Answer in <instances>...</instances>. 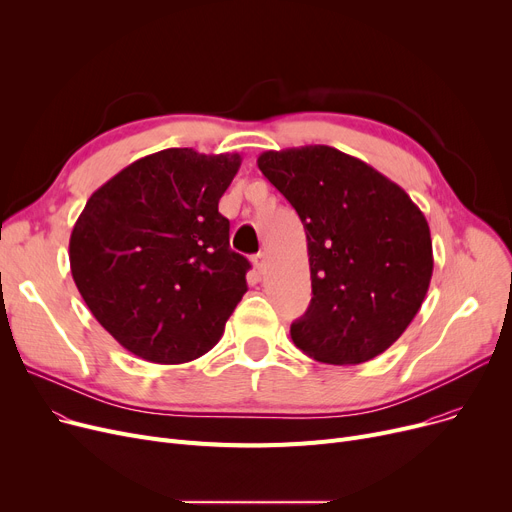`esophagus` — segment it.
I'll return each mask as SVG.
<instances>
[{
	"label": "esophagus",
	"instance_id": "1",
	"mask_svg": "<svg viewBox=\"0 0 512 512\" xmlns=\"http://www.w3.org/2000/svg\"><path fill=\"white\" fill-rule=\"evenodd\" d=\"M253 263H255L259 274H265V272H267V253H265V251H263V253H257V255L253 257Z\"/></svg>",
	"mask_w": 512,
	"mask_h": 512
}]
</instances>
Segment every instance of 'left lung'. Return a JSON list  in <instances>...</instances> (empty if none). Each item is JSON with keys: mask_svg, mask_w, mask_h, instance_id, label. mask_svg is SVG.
<instances>
[{"mask_svg": "<svg viewBox=\"0 0 512 512\" xmlns=\"http://www.w3.org/2000/svg\"><path fill=\"white\" fill-rule=\"evenodd\" d=\"M257 166L307 234L313 299L290 326L292 342L330 365L382 355L409 328L432 280L425 215L398 184L328 145L265 151Z\"/></svg>", "mask_w": 512, "mask_h": 512, "instance_id": "1", "label": "left lung"}]
</instances>
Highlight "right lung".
<instances>
[{
	"label": "right lung",
	"instance_id": "obj_1",
	"mask_svg": "<svg viewBox=\"0 0 512 512\" xmlns=\"http://www.w3.org/2000/svg\"><path fill=\"white\" fill-rule=\"evenodd\" d=\"M238 168V153L157 151L99 186L78 215L74 284L128 353L178 365L220 342L251 267L218 211Z\"/></svg>",
	"mask_w": 512,
	"mask_h": 512
}]
</instances>
